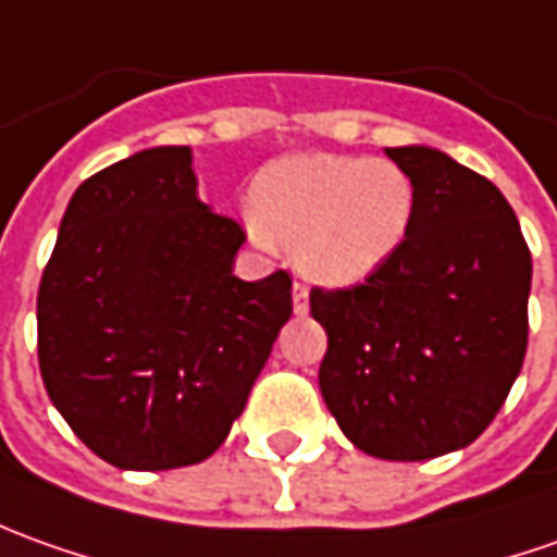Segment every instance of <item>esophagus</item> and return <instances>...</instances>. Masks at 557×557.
Listing matches in <instances>:
<instances>
[{"label":"esophagus","instance_id":"esophagus-1","mask_svg":"<svg viewBox=\"0 0 557 557\" xmlns=\"http://www.w3.org/2000/svg\"><path fill=\"white\" fill-rule=\"evenodd\" d=\"M308 308H310L308 286H305V283H295V286H293V310H295V313H301V317H305V313H308Z\"/></svg>","mask_w":557,"mask_h":557}]
</instances>
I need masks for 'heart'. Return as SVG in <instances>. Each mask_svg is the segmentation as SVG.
<instances>
[{
    "instance_id": "b5f03b06",
    "label": "heart",
    "mask_w": 557,
    "mask_h": 557,
    "mask_svg": "<svg viewBox=\"0 0 557 557\" xmlns=\"http://www.w3.org/2000/svg\"><path fill=\"white\" fill-rule=\"evenodd\" d=\"M411 219L414 183L399 164L362 154H295L262 170L247 228L259 244L295 249L310 280L350 286L403 247Z\"/></svg>"
}]
</instances>
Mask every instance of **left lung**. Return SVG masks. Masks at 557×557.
Segmentation results:
<instances>
[{"label": "left lung", "instance_id": "obj_1", "mask_svg": "<svg viewBox=\"0 0 557 557\" xmlns=\"http://www.w3.org/2000/svg\"><path fill=\"white\" fill-rule=\"evenodd\" d=\"M414 183L403 247L347 289H310L320 393L359 451L430 460L497 418L528 350L531 249L500 188L426 146L387 149Z\"/></svg>", "mask_w": 557, "mask_h": 557}]
</instances>
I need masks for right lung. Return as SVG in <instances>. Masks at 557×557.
I'll list each match as a JSON object with an SVG mask.
<instances>
[{"label": "right lung", "instance_id": "right-lung-1", "mask_svg": "<svg viewBox=\"0 0 557 557\" xmlns=\"http://www.w3.org/2000/svg\"><path fill=\"white\" fill-rule=\"evenodd\" d=\"M247 234L198 198L188 146L136 151L75 188L39 286L54 408L119 469L207 460L240 418L293 277H234Z\"/></svg>", "mask_w": 557, "mask_h": 557}]
</instances>
